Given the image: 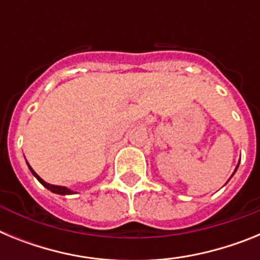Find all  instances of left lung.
<instances>
[{"label": "left lung", "mask_w": 260, "mask_h": 260, "mask_svg": "<svg viewBox=\"0 0 260 260\" xmlns=\"http://www.w3.org/2000/svg\"><path fill=\"white\" fill-rule=\"evenodd\" d=\"M237 168H238V165H237ZM237 168H236V171H237ZM236 171H234V172H236Z\"/></svg>", "instance_id": "left-lung-1"}]
</instances>
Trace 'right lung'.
Returning a JSON list of instances; mask_svg holds the SVG:
<instances>
[{
  "mask_svg": "<svg viewBox=\"0 0 260 260\" xmlns=\"http://www.w3.org/2000/svg\"><path fill=\"white\" fill-rule=\"evenodd\" d=\"M28 168H29V171L32 172V174H34V176H35L36 178H38L39 182H40L43 186H45V187H47L48 190H50V191H52V192H54V194H59V195H70V194H74V191H73V190L68 189V187H65V186L50 185V183L45 182L44 180H41L40 177H39L38 174L35 173V171H34V169H32V168L29 167V164H28Z\"/></svg>",
  "mask_w": 260,
  "mask_h": 260,
  "instance_id": "1",
  "label": "right lung"
}]
</instances>
